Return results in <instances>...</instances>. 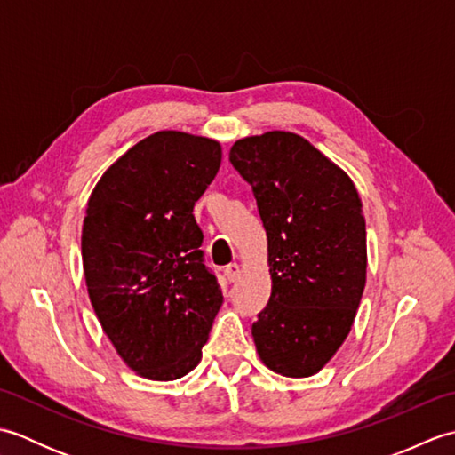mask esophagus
I'll return each mask as SVG.
<instances>
[{"instance_id": "obj_1", "label": "esophagus", "mask_w": 455, "mask_h": 455, "mask_svg": "<svg viewBox=\"0 0 455 455\" xmlns=\"http://www.w3.org/2000/svg\"><path fill=\"white\" fill-rule=\"evenodd\" d=\"M225 275L228 282H236L238 275H240V266L238 264H230L225 267Z\"/></svg>"}]
</instances>
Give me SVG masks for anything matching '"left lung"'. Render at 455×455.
<instances>
[{"mask_svg":"<svg viewBox=\"0 0 455 455\" xmlns=\"http://www.w3.org/2000/svg\"><path fill=\"white\" fill-rule=\"evenodd\" d=\"M228 160L258 203L272 295L252 324L256 350L285 377L321 371L354 324L365 287L362 201L347 173L295 132L240 139Z\"/></svg>","mask_w":455,"mask_h":455,"instance_id":"1","label":"left lung"}]
</instances>
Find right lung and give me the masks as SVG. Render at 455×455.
<instances>
[{
	"instance_id": "right-lung-1",
	"label": "right lung",
	"mask_w": 455,
	"mask_h": 455,
	"mask_svg": "<svg viewBox=\"0 0 455 455\" xmlns=\"http://www.w3.org/2000/svg\"><path fill=\"white\" fill-rule=\"evenodd\" d=\"M220 158L217 140L160 131L124 152L90 196L82 228L90 301L123 362L147 379L189 373L222 305L193 217Z\"/></svg>"
}]
</instances>
